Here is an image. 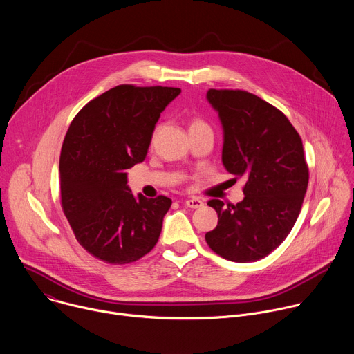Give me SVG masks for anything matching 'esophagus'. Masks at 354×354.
Returning a JSON list of instances; mask_svg holds the SVG:
<instances>
[{
  "mask_svg": "<svg viewBox=\"0 0 354 354\" xmlns=\"http://www.w3.org/2000/svg\"><path fill=\"white\" fill-rule=\"evenodd\" d=\"M185 205L189 207V209H200L201 206H203V200H200L198 197H190L185 201Z\"/></svg>",
  "mask_w": 354,
  "mask_h": 354,
  "instance_id": "1",
  "label": "esophagus"
}]
</instances>
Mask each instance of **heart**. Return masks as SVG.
Masks as SVG:
<instances>
[{"mask_svg":"<svg viewBox=\"0 0 354 354\" xmlns=\"http://www.w3.org/2000/svg\"><path fill=\"white\" fill-rule=\"evenodd\" d=\"M205 127H209V126H207L205 122H201V120H198V119L193 120L192 124H190V130H194V129H205Z\"/></svg>","mask_w":354,"mask_h":354,"instance_id":"b5f03b06","label":"heart"}]
</instances>
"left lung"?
Wrapping results in <instances>:
<instances>
[{
    "label": "left lung",
    "mask_w": 354,
    "mask_h": 354,
    "mask_svg": "<svg viewBox=\"0 0 354 354\" xmlns=\"http://www.w3.org/2000/svg\"><path fill=\"white\" fill-rule=\"evenodd\" d=\"M206 97L223 126V165L245 179L239 203H207L218 224L206 241L224 259L257 262L287 238L299 214L308 186L302 141L279 109L254 93L210 89Z\"/></svg>",
    "instance_id": "1"
}]
</instances>
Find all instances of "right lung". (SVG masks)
<instances>
[{
  "instance_id": "right-lung-1",
  "label": "right lung",
  "mask_w": 354,
  "mask_h": 354,
  "mask_svg": "<svg viewBox=\"0 0 354 354\" xmlns=\"http://www.w3.org/2000/svg\"><path fill=\"white\" fill-rule=\"evenodd\" d=\"M179 93L171 86L119 85L71 122L60 156L62 206L92 257L124 265L156 246L172 200L134 196L127 169L145 160L161 113Z\"/></svg>"
}]
</instances>
